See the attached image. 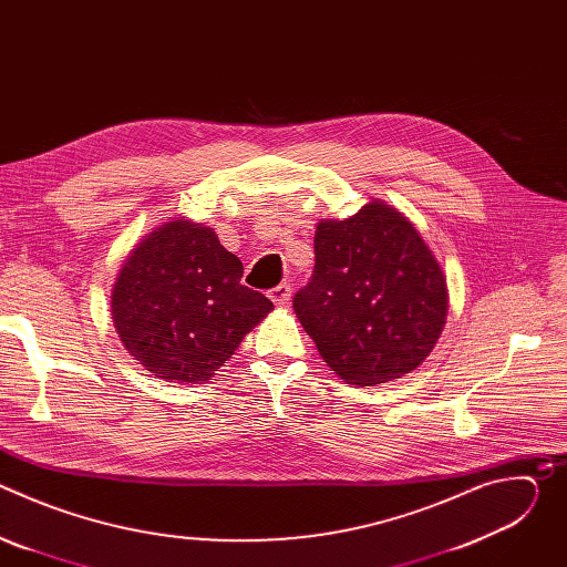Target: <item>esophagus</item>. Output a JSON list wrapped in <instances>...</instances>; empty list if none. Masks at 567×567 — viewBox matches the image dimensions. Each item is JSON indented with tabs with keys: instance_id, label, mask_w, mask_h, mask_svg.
Listing matches in <instances>:
<instances>
[{
	"instance_id": "esophagus-1",
	"label": "esophagus",
	"mask_w": 567,
	"mask_h": 567,
	"mask_svg": "<svg viewBox=\"0 0 567 567\" xmlns=\"http://www.w3.org/2000/svg\"><path fill=\"white\" fill-rule=\"evenodd\" d=\"M269 298L276 307H287L289 300H291V287L289 285H278L269 291Z\"/></svg>"
}]
</instances>
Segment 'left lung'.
I'll list each match as a JSON object with an SVG mask.
<instances>
[{"label":"left lung","instance_id":"left-lung-1","mask_svg":"<svg viewBox=\"0 0 567 567\" xmlns=\"http://www.w3.org/2000/svg\"><path fill=\"white\" fill-rule=\"evenodd\" d=\"M313 254L293 311L322 361L359 388L417 370L444 330L449 287L415 224L370 199L352 217L320 219Z\"/></svg>","mask_w":567,"mask_h":567}]
</instances>
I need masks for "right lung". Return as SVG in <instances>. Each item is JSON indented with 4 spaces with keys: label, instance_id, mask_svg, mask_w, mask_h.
Returning a JSON list of instances; mask_svg holds the SVG:
<instances>
[{
    "label": "right lung",
    "instance_id": "obj_1",
    "mask_svg": "<svg viewBox=\"0 0 567 567\" xmlns=\"http://www.w3.org/2000/svg\"><path fill=\"white\" fill-rule=\"evenodd\" d=\"M241 274L210 226L186 217L158 224L136 241L112 287L121 343L158 379L206 383L274 309L241 285Z\"/></svg>",
    "mask_w": 567,
    "mask_h": 567
}]
</instances>
